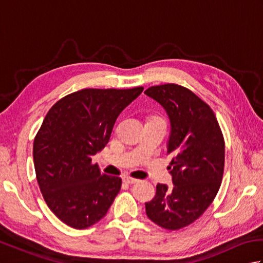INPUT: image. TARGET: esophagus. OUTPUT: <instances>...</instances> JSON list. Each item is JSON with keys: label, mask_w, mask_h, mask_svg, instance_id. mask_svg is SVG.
<instances>
[{"label": "esophagus", "mask_w": 263, "mask_h": 263, "mask_svg": "<svg viewBox=\"0 0 263 263\" xmlns=\"http://www.w3.org/2000/svg\"><path fill=\"white\" fill-rule=\"evenodd\" d=\"M123 181H124V182H125V183H127V184H135V183H138V182H139L138 178L131 177V176H128V175H126V176L123 177Z\"/></svg>", "instance_id": "1"}]
</instances>
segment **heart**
I'll return each mask as SVG.
<instances>
[{"label": "heart", "instance_id": "1", "mask_svg": "<svg viewBox=\"0 0 263 263\" xmlns=\"http://www.w3.org/2000/svg\"><path fill=\"white\" fill-rule=\"evenodd\" d=\"M152 120H160V121H163L161 119H159V117H154V119H152Z\"/></svg>", "mask_w": 263, "mask_h": 263}]
</instances>
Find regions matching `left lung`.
<instances>
[{
    "instance_id": "obj_1",
    "label": "left lung",
    "mask_w": 263,
    "mask_h": 263,
    "mask_svg": "<svg viewBox=\"0 0 263 263\" xmlns=\"http://www.w3.org/2000/svg\"><path fill=\"white\" fill-rule=\"evenodd\" d=\"M144 92L168 114L167 168L173 177L172 189L157 184L146 212L155 224L177 231L197 220L216 198L224 174V137L214 110L190 89L166 83Z\"/></svg>"
}]
</instances>
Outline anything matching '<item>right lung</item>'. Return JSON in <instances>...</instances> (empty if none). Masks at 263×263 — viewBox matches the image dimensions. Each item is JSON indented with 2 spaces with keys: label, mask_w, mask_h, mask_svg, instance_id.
I'll return each instance as SVG.
<instances>
[{
  "label": "right lung",
  "mask_w": 263,
  "mask_h": 263,
  "mask_svg": "<svg viewBox=\"0 0 263 263\" xmlns=\"http://www.w3.org/2000/svg\"><path fill=\"white\" fill-rule=\"evenodd\" d=\"M143 90L82 89L48 110L33 140L39 189L54 215L85 230L107 214L121 177L105 175L91 157L108 143L117 116Z\"/></svg>",
  "instance_id": "obj_1"
}]
</instances>
